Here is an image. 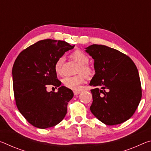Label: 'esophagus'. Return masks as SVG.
I'll use <instances>...</instances> for the list:
<instances>
[{"label":"esophagus","mask_w":151,"mask_h":151,"mask_svg":"<svg viewBox=\"0 0 151 151\" xmlns=\"http://www.w3.org/2000/svg\"><path fill=\"white\" fill-rule=\"evenodd\" d=\"M80 93L81 91H74V94H75V95H78V94Z\"/></svg>","instance_id":"34e87169"}]
</instances>
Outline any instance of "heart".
<instances>
[{
    "label": "heart",
    "mask_w": 151,
    "mask_h": 151,
    "mask_svg": "<svg viewBox=\"0 0 151 151\" xmlns=\"http://www.w3.org/2000/svg\"><path fill=\"white\" fill-rule=\"evenodd\" d=\"M71 58L79 64L78 73H83L86 76H90L93 74V69L90 66L87 65L89 58L85 52L80 50H76L71 54ZM64 60H65L64 57L62 56L58 57L55 63L54 69L55 73L58 75H60L62 73ZM84 81H85V77L82 74L74 76H66L62 81L63 85L65 87L72 90H79Z\"/></svg>",
    "instance_id": "b5f03b06"
}]
</instances>
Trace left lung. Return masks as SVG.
Here are the masks:
<instances>
[{"instance_id":"8db88e82","label":"left lung","mask_w":151,"mask_h":151,"mask_svg":"<svg viewBox=\"0 0 151 151\" xmlns=\"http://www.w3.org/2000/svg\"><path fill=\"white\" fill-rule=\"evenodd\" d=\"M86 52L94 60L90 85L92 113L106 125H115L133 115L142 97L137 68L131 58L114 48L93 45Z\"/></svg>"}]
</instances>
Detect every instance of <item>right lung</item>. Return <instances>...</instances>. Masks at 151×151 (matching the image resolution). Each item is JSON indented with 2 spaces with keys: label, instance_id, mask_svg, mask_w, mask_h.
Instances as JSON below:
<instances>
[{
  "label": "right lung",
  "instance_id": "obj_1",
  "mask_svg": "<svg viewBox=\"0 0 151 151\" xmlns=\"http://www.w3.org/2000/svg\"><path fill=\"white\" fill-rule=\"evenodd\" d=\"M75 47L62 40H42L22 51L12 67L15 102L27 121L39 129L54 127L63 121L74 96L58 80L54 65L57 58ZM59 87L57 93L46 86Z\"/></svg>",
  "mask_w": 151,
  "mask_h": 151
}]
</instances>
